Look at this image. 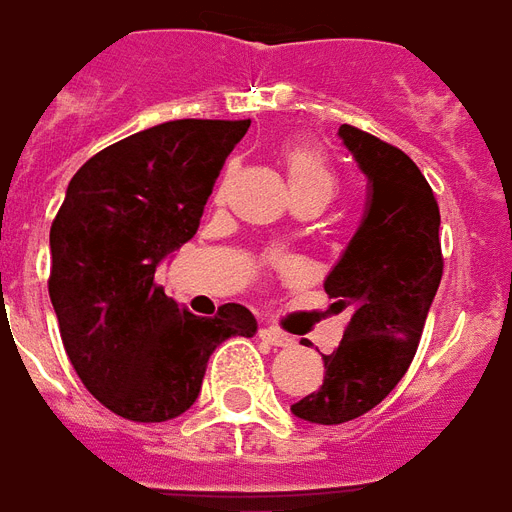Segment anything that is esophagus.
I'll return each instance as SVG.
<instances>
[{
    "label": "esophagus",
    "mask_w": 512,
    "mask_h": 512,
    "mask_svg": "<svg viewBox=\"0 0 512 512\" xmlns=\"http://www.w3.org/2000/svg\"><path fill=\"white\" fill-rule=\"evenodd\" d=\"M259 337L264 340V343L275 345V348H291V345H294V340H291L288 334L278 332V329H272V326H264V329L259 332Z\"/></svg>",
    "instance_id": "1"
}]
</instances>
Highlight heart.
<instances>
[{
	"instance_id": "heart-1",
	"label": "heart",
	"mask_w": 512,
	"mask_h": 512,
	"mask_svg": "<svg viewBox=\"0 0 512 512\" xmlns=\"http://www.w3.org/2000/svg\"><path fill=\"white\" fill-rule=\"evenodd\" d=\"M286 172L288 183H291V194L299 191H321L326 197H332L334 178L329 167H326L324 156L313 148H291L286 153Z\"/></svg>"
}]
</instances>
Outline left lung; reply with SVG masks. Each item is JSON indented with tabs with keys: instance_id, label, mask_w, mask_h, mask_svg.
I'll return each instance as SVG.
<instances>
[{
	"instance_id": "left-lung-1",
	"label": "left lung",
	"mask_w": 512,
	"mask_h": 512,
	"mask_svg": "<svg viewBox=\"0 0 512 512\" xmlns=\"http://www.w3.org/2000/svg\"><path fill=\"white\" fill-rule=\"evenodd\" d=\"M337 134L367 175V210L324 283L348 310L343 343L324 353V383L291 405L310 424H345L391 394L443 278L440 207L416 161L356 126Z\"/></svg>"
}]
</instances>
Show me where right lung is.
Returning <instances> with one entry per match:
<instances>
[{"mask_svg":"<svg viewBox=\"0 0 512 512\" xmlns=\"http://www.w3.org/2000/svg\"><path fill=\"white\" fill-rule=\"evenodd\" d=\"M251 121L183 118L115 142L69 180L51 226V291L72 367L115 416L159 424L194 405L218 345L256 334L242 305L199 318L156 267L199 229L226 156Z\"/></svg>","mask_w":512,"mask_h":512,"instance_id":"add662e5","label":"right lung"}]
</instances>
